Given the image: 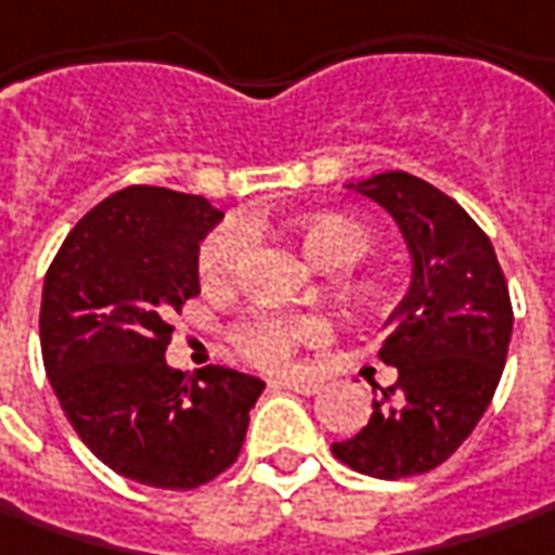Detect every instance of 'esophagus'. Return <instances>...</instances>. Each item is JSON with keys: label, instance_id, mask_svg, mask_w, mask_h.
I'll return each instance as SVG.
<instances>
[{"label": "esophagus", "instance_id": "esophagus-1", "mask_svg": "<svg viewBox=\"0 0 555 555\" xmlns=\"http://www.w3.org/2000/svg\"><path fill=\"white\" fill-rule=\"evenodd\" d=\"M273 390H295L300 396H315L319 392V384L315 380H304V377H279V380H270Z\"/></svg>", "mask_w": 555, "mask_h": 555}]
</instances>
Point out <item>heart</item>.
Wrapping results in <instances>:
<instances>
[{
    "instance_id": "heart-1",
    "label": "heart",
    "mask_w": 555,
    "mask_h": 555,
    "mask_svg": "<svg viewBox=\"0 0 555 555\" xmlns=\"http://www.w3.org/2000/svg\"><path fill=\"white\" fill-rule=\"evenodd\" d=\"M304 251L328 270L350 267L372 248V230L362 220L337 211H313L292 223ZM248 248V233L240 223H223L211 230L199 245L196 270L205 292H227L236 285L242 258ZM332 337V322L322 313H282V310H255L236 322L233 344L248 362L260 369L292 365L300 347H313Z\"/></svg>"
}]
</instances>
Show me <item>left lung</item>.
<instances>
[{
    "instance_id": "8db88e82",
    "label": "left lung",
    "mask_w": 555,
    "mask_h": 555,
    "mask_svg": "<svg viewBox=\"0 0 555 555\" xmlns=\"http://www.w3.org/2000/svg\"><path fill=\"white\" fill-rule=\"evenodd\" d=\"M390 211L414 258L405 300L392 310L380 387L369 424L332 451L374 479H405L446 464L491 405L513 335V304L494 245L457 202L409 171L359 181Z\"/></svg>"
}]
</instances>
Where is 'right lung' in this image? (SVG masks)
<instances>
[{"label":"right lung","instance_id":"obj_1","mask_svg":"<svg viewBox=\"0 0 555 555\" xmlns=\"http://www.w3.org/2000/svg\"><path fill=\"white\" fill-rule=\"evenodd\" d=\"M223 218L202 196L134 183L79 220L42 285V362L76 436L141 486L190 491L240 457L263 380L165 362L199 295L202 236Z\"/></svg>","mask_w":555,"mask_h":555}]
</instances>
